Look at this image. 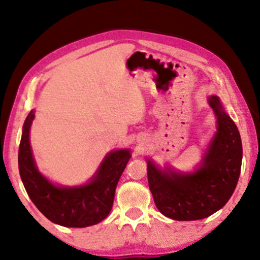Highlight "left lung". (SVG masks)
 I'll list each match as a JSON object with an SVG mask.
<instances>
[{"label":"left lung","instance_id":"obj_1","mask_svg":"<svg viewBox=\"0 0 260 260\" xmlns=\"http://www.w3.org/2000/svg\"><path fill=\"white\" fill-rule=\"evenodd\" d=\"M208 103L218 118L215 134L200 168L194 174L162 172L148 161V181L155 205L163 215L180 221L205 219L227 204L240 176V134L223 111L219 98Z\"/></svg>","mask_w":260,"mask_h":260}]
</instances>
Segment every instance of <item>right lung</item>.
Returning a JSON list of instances; mask_svg holds the SVG:
<instances>
[{
    "label": "right lung",
    "instance_id": "obj_1",
    "mask_svg": "<svg viewBox=\"0 0 260 260\" xmlns=\"http://www.w3.org/2000/svg\"><path fill=\"white\" fill-rule=\"evenodd\" d=\"M34 113L24 120L19 149V170L23 186L37 208L52 222L65 227H86L101 222L113 205L119 177L130 159L129 150L106 156L90 183L81 187H56L39 173L29 144Z\"/></svg>",
    "mask_w": 260,
    "mask_h": 260
}]
</instances>
